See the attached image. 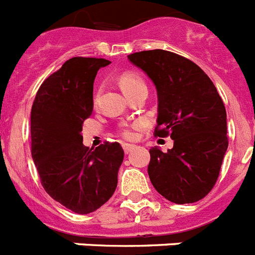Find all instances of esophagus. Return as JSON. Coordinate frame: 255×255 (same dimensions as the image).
I'll return each instance as SVG.
<instances>
[{"label":"esophagus","instance_id":"esophagus-1","mask_svg":"<svg viewBox=\"0 0 255 255\" xmlns=\"http://www.w3.org/2000/svg\"><path fill=\"white\" fill-rule=\"evenodd\" d=\"M123 148H124V152L130 153L134 148H135V146H134V144H129V143H124Z\"/></svg>","mask_w":255,"mask_h":255}]
</instances>
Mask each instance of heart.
Here are the masks:
<instances>
[{
	"instance_id": "b5f03b06",
	"label": "heart",
	"mask_w": 255,
	"mask_h": 255,
	"mask_svg": "<svg viewBox=\"0 0 255 255\" xmlns=\"http://www.w3.org/2000/svg\"><path fill=\"white\" fill-rule=\"evenodd\" d=\"M119 82L121 88H123L124 92H125L128 96H129L130 94H132V92L140 90V88H147L144 79H143L139 74L131 73V71H128V73L121 74ZM102 90L103 87L100 86V87H98V90L95 91L94 104H98L99 103V99H100V95H102ZM138 125H140V123H136L134 124V125H121L119 129V134L123 136V138H125V139H132V138L135 136V130L134 129H135Z\"/></svg>"
}]
</instances>
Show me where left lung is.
Segmentation results:
<instances>
[{"instance_id":"8db88e82","label":"left lung","mask_w":255,"mask_h":255,"mask_svg":"<svg viewBox=\"0 0 255 255\" xmlns=\"http://www.w3.org/2000/svg\"><path fill=\"white\" fill-rule=\"evenodd\" d=\"M156 86L159 116L153 135L173 139V148H150L147 168L153 188L168 201H201L218 181L228 148L227 112L218 90L201 67L169 50L128 56Z\"/></svg>"}]
</instances>
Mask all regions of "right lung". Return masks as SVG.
<instances>
[{"mask_svg": "<svg viewBox=\"0 0 255 255\" xmlns=\"http://www.w3.org/2000/svg\"><path fill=\"white\" fill-rule=\"evenodd\" d=\"M105 58L73 57L41 83L31 109V153L48 194L77 214L102 207L117 188L124 150L105 140L83 146V123L92 113L94 81Z\"/></svg>", "mask_w": 255, "mask_h": 255, "instance_id": "add662e5", "label": "right lung"}]
</instances>
